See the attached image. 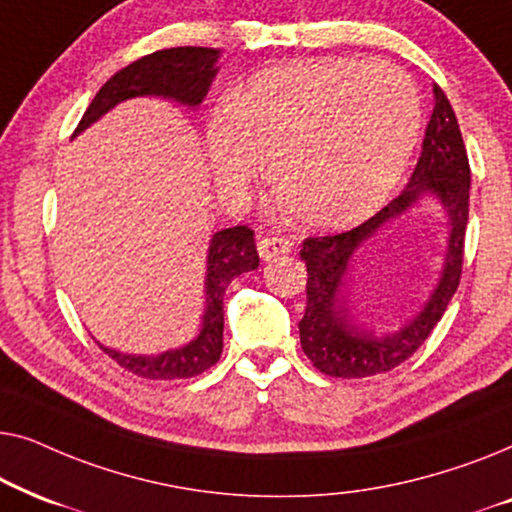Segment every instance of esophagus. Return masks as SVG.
<instances>
[{
  "label": "esophagus",
  "instance_id": "34e87169",
  "mask_svg": "<svg viewBox=\"0 0 512 512\" xmlns=\"http://www.w3.org/2000/svg\"><path fill=\"white\" fill-rule=\"evenodd\" d=\"M289 251L291 242L284 240V237H261V240H258V256H261L263 261H272V258L289 254Z\"/></svg>",
  "mask_w": 512,
  "mask_h": 512
}]
</instances>
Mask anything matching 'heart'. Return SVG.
<instances>
[{
    "instance_id": "obj_1",
    "label": "heart",
    "mask_w": 512,
    "mask_h": 512,
    "mask_svg": "<svg viewBox=\"0 0 512 512\" xmlns=\"http://www.w3.org/2000/svg\"><path fill=\"white\" fill-rule=\"evenodd\" d=\"M422 137V104L403 69L354 58L258 74L216 109L207 156L216 184L242 198L263 172L312 228H347L389 198Z\"/></svg>"
}]
</instances>
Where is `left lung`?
Wrapping results in <instances>:
<instances>
[{
	"instance_id": "8db88e82",
	"label": "left lung",
	"mask_w": 512,
	"mask_h": 512,
	"mask_svg": "<svg viewBox=\"0 0 512 512\" xmlns=\"http://www.w3.org/2000/svg\"><path fill=\"white\" fill-rule=\"evenodd\" d=\"M433 107L426 128L422 156L405 191L382 207L361 226L345 233L307 237L300 258L307 265V307L300 319V345L314 368L331 377H370L387 373L410 359L443 317L461 279L464 240L468 223V193H471V165L454 116L452 104L440 86H433ZM431 192L446 207L451 221L446 268L437 291L425 310L404 329L391 336H373L346 324L337 310V291L351 256L384 222L395 218Z\"/></svg>"
}]
</instances>
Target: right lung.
Returning a JSON list of instances; mask_svg holds the SVG:
<instances>
[{"label": "right lung", "mask_w": 512, "mask_h": 512, "mask_svg": "<svg viewBox=\"0 0 512 512\" xmlns=\"http://www.w3.org/2000/svg\"><path fill=\"white\" fill-rule=\"evenodd\" d=\"M219 48L205 46H177L149 53L144 58L130 62L121 72H116L90 102L86 114L76 125L74 135L86 130L102 114H107L118 102L139 95L172 97L181 104L195 107L207 95L212 79L216 76ZM258 268V251L254 230L235 226L219 230L212 237L207 256V310L202 317V331L186 347L158 356H132L100 345L118 366L144 380H184L205 373L219 361L223 349V293L228 284L242 272Z\"/></svg>", "instance_id": "1"}]
</instances>
